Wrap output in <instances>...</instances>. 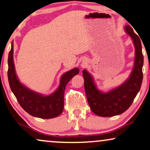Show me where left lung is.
Wrapping results in <instances>:
<instances>
[{"label": "left lung", "instance_id": "1", "mask_svg": "<svg viewBox=\"0 0 150 150\" xmlns=\"http://www.w3.org/2000/svg\"><path fill=\"white\" fill-rule=\"evenodd\" d=\"M124 30L131 38L135 49L134 67L129 77L120 86L104 92L97 88L94 78L86 69L82 72L88 104L92 112L101 117L115 116L127 110L142 83L143 56L141 39L129 25H126Z\"/></svg>", "mask_w": 150, "mask_h": 150}]
</instances>
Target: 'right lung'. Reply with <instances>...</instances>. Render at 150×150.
Returning a JSON list of instances; mask_svg holds the SVG:
<instances>
[{
  "label": "right lung",
  "instance_id": "1",
  "mask_svg": "<svg viewBox=\"0 0 150 150\" xmlns=\"http://www.w3.org/2000/svg\"><path fill=\"white\" fill-rule=\"evenodd\" d=\"M79 73L78 68L67 71L60 78V85L53 93L43 95L29 89L17 77L13 62V43L8 57V80L11 91L20 106L29 114L43 119L58 117L64 109V93L67 84Z\"/></svg>",
  "mask_w": 150,
  "mask_h": 150
}]
</instances>
